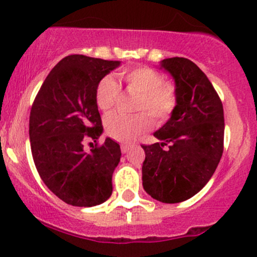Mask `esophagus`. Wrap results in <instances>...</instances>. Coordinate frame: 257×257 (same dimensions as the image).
I'll list each match as a JSON object with an SVG mask.
<instances>
[{
    "mask_svg": "<svg viewBox=\"0 0 257 257\" xmlns=\"http://www.w3.org/2000/svg\"><path fill=\"white\" fill-rule=\"evenodd\" d=\"M129 148H131V145H129V144H121L120 145L121 153H126L129 150Z\"/></svg>",
    "mask_w": 257,
    "mask_h": 257,
    "instance_id": "esophagus-1",
    "label": "esophagus"
}]
</instances>
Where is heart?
<instances>
[{
	"label": "heart",
	"mask_w": 257,
	"mask_h": 257,
	"mask_svg": "<svg viewBox=\"0 0 257 257\" xmlns=\"http://www.w3.org/2000/svg\"><path fill=\"white\" fill-rule=\"evenodd\" d=\"M126 90L136 95L133 115L112 114L104 121L110 138L128 143L150 128V118L158 124L167 121L178 104V90L173 83L163 82L159 72L149 67H139L121 76ZM120 88L112 77L99 80L95 89V103L102 112L108 113L115 107Z\"/></svg>",
	"instance_id": "heart-1"
}]
</instances>
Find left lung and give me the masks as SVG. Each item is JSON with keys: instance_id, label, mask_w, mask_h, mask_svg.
Returning <instances> with one entry per match:
<instances>
[{"instance_id": "8db88e82", "label": "left lung", "mask_w": 257, "mask_h": 257, "mask_svg": "<svg viewBox=\"0 0 257 257\" xmlns=\"http://www.w3.org/2000/svg\"><path fill=\"white\" fill-rule=\"evenodd\" d=\"M159 66L174 79L178 104L154 133L160 143L142 145L143 188L155 200L175 204L198 194L216 170L224 150V109L208 77L194 62L173 57Z\"/></svg>"}]
</instances>
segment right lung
Here are the masks:
<instances>
[{"label":"right lung","instance_id":"right-lung-1","mask_svg":"<svg viewBox=\"0 0 257 257\" xmlns=\"http://www.w3.org/2000/svg\"><path fill=\"white\" fill-rule=\"evenodd\" d=\"M120 61L72 54L49 72L36 95L30 115L33 162L54 195L73 206L99 205L112 195V175L120 162V147L105 138L84 152L83 142L102 136L95 103L99 80Z\"/></svg>","mask_w":257,"mask_h":257}]
</instances>
